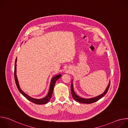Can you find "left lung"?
Masks as SVG:
<instances>
[{
	"label": "left lung",
	"instance_id": "1",
	"mask_svg": "<svg viewBox=\"0 0 128 128\" xmlns=\"http://www.w3.org/2000/svg\"><path fill=\"white\" fill-rule=\"evenodd\" d=\"M110 82H109L108 86L107 87L106 90H105V92L102 94L101 95L97 96L96 97L94 98H92L90 99H84L82 98H81L79 96H78L77 95H76V94L75 93V92H74V88H73V84H72V82H71V95L72 97L74 98V99L81 103H86V104H90V103H93L94 102H95L96 101H97L98 100H99V99H100L101 98H102L108 92V89L109 88V86H110Z\"/></svg>",
	"mask_w": 128,
	"mask_h": 128
}]
</instances>
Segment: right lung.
I'll use <instances>...</instances> for the list:
<instances>
[{"instance_id":"1","label":"right lung","mask_w":128,"mask_h":128,"mask_svg":"<svg viewBox=\"0 0 128 128\" xmlns=\"http://www.w3.org/2000/svg\"><path fill=\"white\" fill-rule=\"evenodd\" d=\"M16 59L15 60V63H14V80H15V82H16V86L19 90L20 91V92L28 100H29L30 101H31L32 103H34L35 104H44L46 103H47L50 100V99L52 94V92H53V89H54V84H55V83L56 82V81L61 76V74H59L55 76H54L50 82V90H49V92L48 94L47 95V96L41 99H34L33 98L30 97V96H28L27 94H26L25 93H24L23 91L21 90V89L20 88V86H19V83H18V79L16 78Z\"/></svg>"}]
</instances>
